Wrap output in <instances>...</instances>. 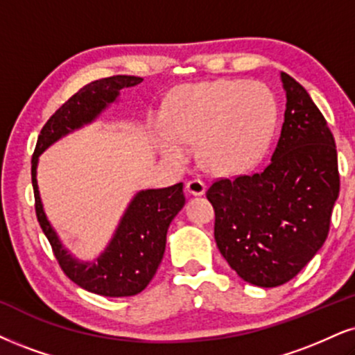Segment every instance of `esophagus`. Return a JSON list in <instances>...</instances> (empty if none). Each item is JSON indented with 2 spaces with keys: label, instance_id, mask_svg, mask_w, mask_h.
Returning <instances> with one entry per match:
<instances>
[{
  "label": "esophagus",
  "instance_id": "1",
  "mask_svg": "<svg viewBox=\"0 0 355 355\" xmlns=\"http://www.w3.org/2000/svg\"><path fill=\"white\" fill-rule=\"evenodd\" d=\"M186 191H187V194L202 196L205 192V182L200 181V179H191V181H187Z\"/></svg>",
  "mask_w": 355,
  "mask_h": 355
}]
</instances>
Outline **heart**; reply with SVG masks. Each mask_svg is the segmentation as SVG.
Instances as JSON below:
<instances>
[{"mask_svg": "<svg viewBox=\"0 0 355 355\" xmlns=\"http://www.w3.org/2000/svg\"><path fill=\"white\" fill-rule=\"evenodd\" d=\"M168 156H184L182 141H199L202 163L217 173H239L260 159L277 125V102L265 85L216 80L184 85L166 107Z\"/></svg>", "mask_w": 355, "mask_h": 355, "instance_id": "obj_1", "label": "heart"}]
</instances>
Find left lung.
Returning <instances> with one entry per match:
<instances>
[{"label":"left lung","mask_w":355,"mask_h":355,"mask_svg":"<svg viewBox=\"0 0 355 355\" xmlns=\"http://www.w3.org/2000/svg\"><path fill=\"white\" fill-rule=\"evenodd\" d=\"M282 80L286 110L271 163L252 176L218 178L205 192L222 257L261 288L290 282L316 255L340 186L326 118L303 85L284 72Z\"/></svg>","instance_id":"8db88e82"}]
</instances>
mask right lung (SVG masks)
Returning a JSON list of instances; mask_svg holds the SVG:
<instances>
[{"mask_svg": "<svg viewBox=\"0 0 355 355\" xmlns=\"http://www.w3.org/2000/svg\"><path fill=\"white\" fill-rule=\"evenodd\" d=\"M139 82L141 77L112 76L82 87L67 102L60 105L42 126L31 161L36 216L60 270L84 290L110 298L138 295L155 277L157 266L163 260L168 227L186 202L182 182L164 189H148L137 194L107 250L95 263H78L64 250L42 211L36 166L39 155L51 143L69 131L89 123L107 107V103L116 98L118 92L123 87H133Z\"/></svg>", "mask_w": 355, "mask_h": 355, "instance_id": "add662e5", "label": "right lung"}]
</instances>
